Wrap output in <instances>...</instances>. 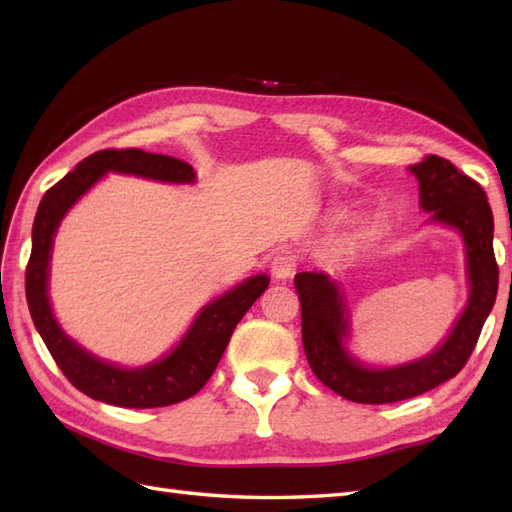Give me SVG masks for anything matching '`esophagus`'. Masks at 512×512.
<instances>
[{
	"mask_svg": "<svg viewBox=\"0 0 512 512\" xmlns=\"http://www.w3.org/2000/svg\"><path fill=\"white\" fill-rule=\"evenodd\" d=\"M297 270V259L290 253H277L273 259H270V273H273L275 279H288L295 275Z\"/></svg>",
	"mask_w": 512,
	"mask_h": 512,
	"instance_id": "esophagus-1",
	"label": "esophagus"
}]
</instances>
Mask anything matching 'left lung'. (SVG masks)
<instances>
[{"mask_svg":"<svg viewBox=\"0 0 512 512\" xmlns=\"http://www.w3.org/2000/svg\"><path fill=\"white\" fill-rule=\"evenodd\" d=\"M409 171L418 178L420 206L431 220L460 231L466 246L471 295L458 323L436 352L407 365L372 369L347 354L350 334L345 299L323 273H297L301 301V339L306 358L325 387L361 405L398 402L447 383L469 361L484 321L493 310L499 268L493 253V211L484 189L440 156H427Z\"/></svg>","mask_w":512,"mask_h":512,"instance_id":"obj_1","label":"left lung"}]
</instances>
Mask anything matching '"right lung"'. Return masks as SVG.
I'll list each match as a JSON object with an SVG mask.
<instances>
[{"label":"right lung","mask_w":512,"mask_h":512,"mask_svg":"<svg viewBox=\"0 0 512 512\" xmlns=\"http://www.w3.org/2000/svg\"><path fill=\"white\" fill-rule=\"evenodd\" d=\"M107 171L134 173L162 182H193V167L178 158L143 149H103L81 160L50 187L32 224V250L26 266V299L35 328L63 376L85 396L127 409H154L187 400L206 385L226 350L239 319L264 295L266 275H255L217 297L195 317L176 350L138 369L110 365L65 336L48 301V266L54 233L72 204Z\"/></svg>","instance_id":"1"}]
</instances>
